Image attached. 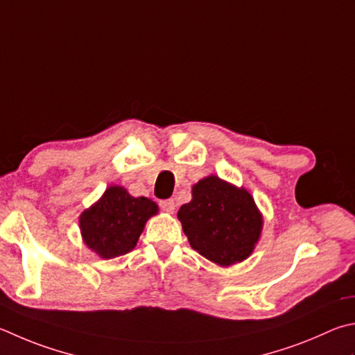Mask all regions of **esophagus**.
Instances as JSON below:
<instances>
[{
	"label": "esophagus",
	"instance_id": "obj_1",
	"mask_svg": "<svg viewBox=\"0 0 355 355\" xmlns=\"http://www.w3.org/2000/svg\"><path fill=\"white\" fill-rule=\"evenodd\" d=\"M159 206H161V209L166 211V212H173V211H175V202H173V198L161 200Z\"/></svg>",
	"mask_w": 355,
	"mask_h": 355
}]
</instances>
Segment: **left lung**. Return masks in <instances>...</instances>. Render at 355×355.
Masks as SVG:
<instances>
[{"mask_svg":"<svg viewBox=\"0 0 355 355\" xmlns=\"http://www.w3.org/2000/svg\"><path fill=\"white\" fill-rule=\"evenodd\" d=\"M178 218L191 247L218 266L248 257L262 230V217L250 192L217 177L200 180Z\"/></svg>","mask_w":355,"mask_h":355,"instance_id":"8db88e82","label":"left lung"}]
</instances>
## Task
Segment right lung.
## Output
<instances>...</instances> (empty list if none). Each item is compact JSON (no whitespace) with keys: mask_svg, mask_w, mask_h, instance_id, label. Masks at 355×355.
Returning a JSON list of instances; mask_svg holds the SVG:
<instances>
[{"mask_svg":"<svg viewBox=\"0 0 355 355\" xmlns=\"http://www.w3.org/2000/svg\"><path fill=\"white\" fill-rule=\"evenodd\" d=\"M158 206L146 197H132L121 186H110L98 203L83 211L80 231L85 243L110 259L135 248L146 222Z\"/></svg>","mask_w":355,"mask_h":355,"instance_id":"add662e5","label":"right lung"}]
</instances>
